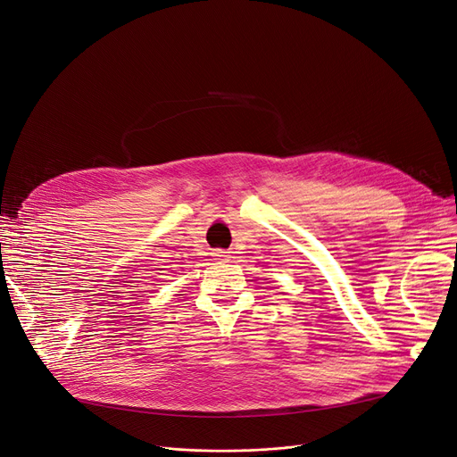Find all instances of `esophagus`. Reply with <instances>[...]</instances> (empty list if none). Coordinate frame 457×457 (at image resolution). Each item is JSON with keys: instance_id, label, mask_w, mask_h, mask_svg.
<instances>
[{"instance_id": "34e87169", "label": "esophagus", "mask_w": 457, "mask_h": 457, "mask_svg": "<svg viewBox=\"0 0 457 457\" xmlns=\"http://www.w3.org/2000/svg\"><path fill=\"white\" fill-rule=\"evenodd\" d=\"M211 253H212L214 259H219V261H228V259H229V252H226V250H222V248H216V250H212Z\"/></svg>"}]
</instances>
